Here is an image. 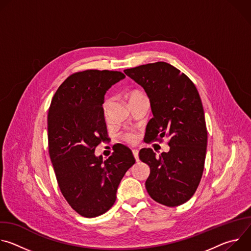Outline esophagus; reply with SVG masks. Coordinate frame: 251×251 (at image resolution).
<instances>
[{
  "label": "esophagus",
  "instance_id": "obj_1",
  "mask_svg": "<svg viewBox=\"0 0 251 251\" xmlns=\"http://www.w3.org/2000/svg\"><path fill=\"white\" fill-rule=\"evenodd\" d=\"M132 153H133V156H134L135 160L138 162V161H139V157H138L139 152H138V150H133V151H132Z\"/></svg>",
  "mask_w": 251,
  "mask_h": 251
}]
</instances>
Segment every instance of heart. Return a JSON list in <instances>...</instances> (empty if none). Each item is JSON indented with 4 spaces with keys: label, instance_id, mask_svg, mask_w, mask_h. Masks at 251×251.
<instances>
[{
    "label": "heart",
    "instance_id": "heart-1",
    "mask_svg": "<svg viewBox=\"0 0 251 251\" xmlns=\"http://www.w3.org/2000/svg\"><path fill=\"white\" fill-rule=\"evenodd\" d=\"M146 97L145 93H143L142 91L140 90H131L129 92L126 93V99L128 100L129 104H132L133 102L139 100V99H142ZM111 105V99L110 98H106L103 102V111L105 114H107V112H108V109L109 107ZM122 139L127 142V143H135L136 140H137V136L135 133H125L122 135Z\"/></svg>",
    "mask_w": 251,
    "mask_h": 251
}]
</instances>
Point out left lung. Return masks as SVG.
<instances>
[{
  "label": "left lung",
  "instance_id": "1",
  "mask_svg": "<svg viewBox=\"0 0 251 251\" xmlns=\"http://www.w3.org/2000/svg\"><path fill=\"white\" fill-rule=\"evenodd\" d=\"M124 73L146 91L153 118L146 128L149 142L169 137V152L159 158L151 148L139 158L150 167L145 183L150 197L167 206L188 201L204 168L207 131L201 100L193 81L175 66L158 61Z\"/></svg>",
  "mask_w": 251,
  "mask_h": 251
}]
</instances>
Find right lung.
I'll list each match as a JSON object with an SVG mask.
<instances>
[{
    "label": "right lung",
    "mask_w": 251,
    "mask_h": 251,
    "mask_svg": "<svg viewBox=\"0 0 251 251\" xmlns=\"http://www.w3.org/2000/svg\"><path fill=\"white\" fill-rule=\"evenodd\" d=\"M120 71L88 69L68 76L51 99L48 115L49 153L60 192L80 216L95 218L116 201L118 186L135 164L132 151L118 146L103 161L95 148L107 140L102 104Z\"/></svg>",
    "instance_id": "1"
}]
</instances>
